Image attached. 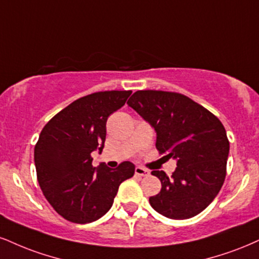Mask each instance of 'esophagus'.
Returning a JSON list of instances; mask_svg holds the SVG:
<instances>
[{"instance_id": "esophagus-1", "label": "esophagus", "mask_w": 259, "mask_h": 259, "mask_svg": "<svg viewBox=\"0 0 259 259\" xmlns=\"http://www.w3.org/2000/svg\"><path fill=\"white\" fill-rule=\"evenodd\" d=\"M135 174H136V175H138V176L146 177V176L149 175V171L146 170V169H143V167L138 166V167H135Z\"/></svg>"}]
</instances>
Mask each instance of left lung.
Listing matches in <instances>:
<instances>
[{
  "instance_id": "8db88e82",
  "label": "left lung",
  "mask_w": 259,
  "mask_h": 259,
  "mask_svg": "<svg viewBox=\"0 0 259 259\" xmlns=\"http://www.w3.org/2000/svg\"><path fill=\"white\" fill-rule=\"evenodd\" d=\"M127 105L157 133L155 147L176 160L169 177L164 171L152 175L161 189L149 204L171 220L197 216L219 194L226 179L229 141L223 124L210 111L182 94L139 90Z\"/></svg>"
}]
</instances>
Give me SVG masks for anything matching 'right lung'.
Listing matches in <instances>:
<instances>
[{
	"mask_svg": "<svg viewBox=\"0 0 259 259\" xmlns=\"http://www.w3.org/2000/svg\"><path fill=\"white\" fill-rule=\"evenodd\" d=\"M132 90L99 92L80 98L55 114L35 146L37 180L49 204L65 220L85 224L110 210L123 181L135 165L123 161L117 169L105 163L93 166L92 153H101L106 121L125 104Z\"/></svg>",
	"mask_w": 259,
	"mask_h": 259,
	"instance_id": "1",
	"label": "right lung"
}]
</instances>
